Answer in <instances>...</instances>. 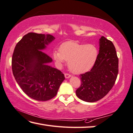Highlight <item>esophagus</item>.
<instances>
[{"label":"esophagus","mask_w":133,"mask_h":133,"mask_svg":"<svg viewBox=\"0 0 133 133\" xmlns=\"http://www.w3.org/2000/svg\"><path fill=\"white\" fill-rule=\"evenodd\" d=\"M64 77L66 78H69L71 77V75L68 74V73H66V74H64Z\"/></svg>","instance_id":"1"}]
</instances>
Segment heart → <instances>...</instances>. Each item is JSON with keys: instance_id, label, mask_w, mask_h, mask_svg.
Listing matches in <instances>:
<instances>
[{"instance_id": "1", "label": "heart", "mask_w": 133, "mask_h": 133, "mask_svg": "<svg viewBox=\"0 0 133 133\" xmlns=\"http://www.w3.org/2000/svg\"><path fill=\"white\" fill-rule=\"evenodd\" d=\"M98 50L93 44H83L76 41L62 43L59 50H54L52 56L56 63L61 66L68 61L69 70L75 74L85 73L95 64Z\"/></svg>"}]
</instances>
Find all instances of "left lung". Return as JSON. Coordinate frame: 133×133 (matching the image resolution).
<instances>
[{"mask_svg": "<svg viewBox=\"0 0 133 133\" xmlns=\"http://www.w3.org/2000/svg\"><path fill=\"white\" fill-rule=\"evenodd\" d=\"M97 59L91 70L81 74V85L76 91L77 97L94 102L103 98L116 80L119 60L114 45L104 37L99 39Z\"/></svg>", "mask_w": 133, "mask_h": 133, "instance_id": "obj_1", "label": "left lung"}]
</instances>
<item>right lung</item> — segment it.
I'll return each instance as SVG.
<instances>
[{"mask_svg":"<svg viewBox=\"0 0 133 133\" xmlns=\"http://www.w3.org/2000/svg\"><path fill=\"white\" fill-rule=\"evenodd\" d=\"M55 39L49 34L30 32L14 48L11 60L14 77L24 92L35 100L55 97L65 79L61 71L48 65L52 59L42 52Z\"/></svg>","mask_w":133,"mask_h":133,"instance_id":"add662e5","label":"right lung"}]
</instances>
